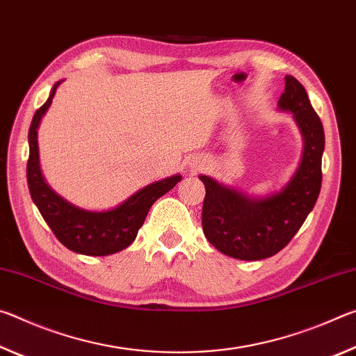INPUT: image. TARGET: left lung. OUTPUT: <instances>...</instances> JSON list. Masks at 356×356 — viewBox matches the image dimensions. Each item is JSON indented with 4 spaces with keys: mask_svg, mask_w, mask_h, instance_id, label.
<instances>
[{
    "mask_svg": "<svg viewBox=\"0 0 356 356\" xmlns=\"http://www.w3.org/2000/svg\"><path fill=\"white\" fill-rule=\"evenodd\" d=\"M280 108L292 111L305 138L298 171L282 191L264 200H252L201 176L206 185L202 204V231L222 254L261 261L272 257L291 242L318 197L322 186L325 135L321 118L297 78L287 75Z\"/></svg>",
    "mask_w": 356,
    "mask_h": 356,
    "instance_id": "obj_1",
    "label": "left lung"
}]
</instances>
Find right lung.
I'll use <instances>...</instances> for the list:
<instances>
[{"label":"right lung","instance_id":"right-lung-1","mask_svg":"<svg viewBox=\"0 0 356 356\" xmlns=\"http://www.w3.org/2000/svg\"><path fill=\"white\" fill-rule=\"evenodd\" d=\"M58 86L59 83L53 86L45 104L34 113L29 127V156L26 165L29 193L45 222L65 248L86 256L114 254L134 242L152 204L174 188L182 177L172 176L144 186L119 207L108 212H88L59 197L42 177L38 147V127L42 116L51 105Z\"/></svg>","mask_w":356,"mask_h":356}]
</instances>
